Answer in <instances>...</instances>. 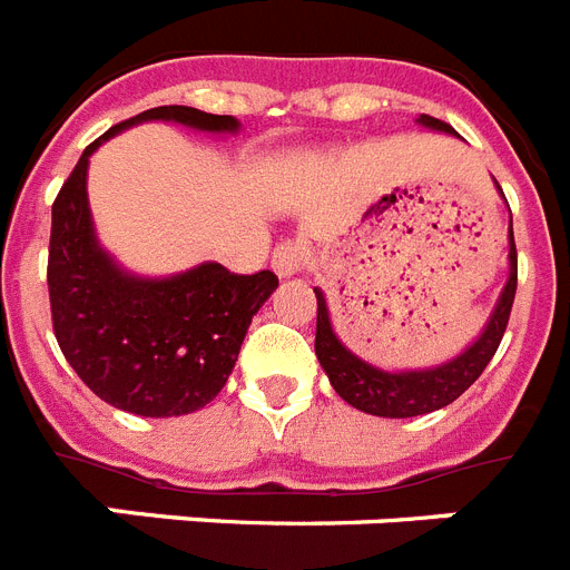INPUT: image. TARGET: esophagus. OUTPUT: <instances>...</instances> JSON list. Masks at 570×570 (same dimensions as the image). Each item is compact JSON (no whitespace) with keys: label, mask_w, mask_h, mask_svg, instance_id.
Wrapping results in <instances>:
<instances>
[{"label":"esophagus","mask_w":570,"mask_h":570,"mask_svg":"<svg viewBox=\"0 0 570 570\" xmlns=\"http://www.w3.org/2000/svg\"><path fill=\"white\" fill-rule=\"evenodd\" d=\"M272 269L277 272V277H293L304 269V248L298 243H281V246L272 252Z\"/></svg>","instance_id":"obj_1"}]
</instances>
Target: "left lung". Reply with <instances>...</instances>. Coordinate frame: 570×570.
<instances>
[{
	"mask_svg": "<svg viewBox=\"0 0 570 570\" xmlns=\"http://www.w3.org/2000/svg\"><path fill=\"white\" fill-rule=\"evenodd\" d=\"M417 124L429 127V130L449 132L458 136L449 124L438 121L432 115H420ZM501 190V188H499ZM504 196V194H501ZM510 275L499 295V304L492 309L490 322L481 330V336L458 353L455 358H449L443 365L423 367V371H382V367L367 365L365 358H358L338 342L330 324L327 301L324 293L315 286V301H318V315H315V356L322 362L324 374L330 376V385L336 389L344 403H351L353 409L365 411V414H376V417H417V414H429L443 405L455 403L463 391L470 389L478 376L484 374V367L490 365V358L499 351L501 336H504L507 322H510V309H513L515 298V281H519V261H515V240H513V219H510Z\"/></svg>",
	"mask_w": 570,
	"mask_h": 570,
	"instance_id": "obj_1",
	"label": "left lung"
}]
</instances>
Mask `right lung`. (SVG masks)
Returning <instances> with one entry per match:
<instances>
[{
  "mask_svg": "<svg viewBox=\"0 0 570 570\" xmlns=\"http://www.w3.org/2000/svg\"><path fill=\"white\" fill-rule=\"evenodd\" d=\"M141 121H176L203 132H237L232 115L156 107L115 124L86 147L51 205V324L75 374L115 409L138 417H179L212 403L234 371L246 330L275 293L269 269L234 275L199 263L170 277L121 269L95 237L86 199L89 156Z\"/></svg>",
  "mask_w": 570,
  "mask_h": 570,
  "instance_id": "obj_1",
  "label": "right lung"
}]
</instances>
